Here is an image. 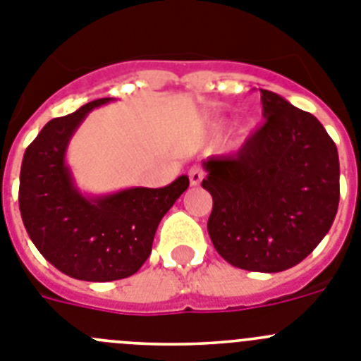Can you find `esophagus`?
Here are the masks:
<instances>
[{
  "label": "esophagus",
  "mask_w": 361,
  "mask_h": 361,
  "mask_svg": "<svg viewBox=\"0 0 361 361\" xmlns=\"http://www.w3.org/2000/svg\"><path fill=\"white\" fill-rule=\"evenodd\" d=\"M203 178H204L203 169L196 167V165H194V167H190V171H188V180H190V185H192V187H197V185L203 181Z\"/></svg>",
  "instance_id": "1"
}]
</instances>
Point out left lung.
I'll return each instance as SVG.
<instances>
[{
	"label": "left lung",
	"mask_w": 361,
	"mask_h": 361,
	"mask_svg": "<svg viewBox=\"0 0 361 361\" xmlns=\"http://www.w3.org/2000/svg\"><path fill=\"white\" fill-rule=\"evenodd\" d=\"M266 124L228 157L203 161L212 194L209 235L235 268L277 274L298 264L333 225L340 200L336 145L311 113L261 90Z\"/></svg>",
	"instance_id": "8db88e82"
}]
</instances>
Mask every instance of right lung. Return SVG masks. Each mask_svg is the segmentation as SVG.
I'll return each instance as SVG.
<instances>
[{
    "label": "right lung",
    "mask_w": 361,
    "mask_h": 361,
    "mask_svg": "<svg viewBox=\"0 0 361 361\" xmlns=\"http://www.w3.org/2000/svg\"><path fill=\"white\" fill-rule=\"evenodd\" d=\"M111 100H92L50 120L25 151L19 174V210L32 243L50 264L79 281L136 274L151 255L161 217L188 188L185 174L160 188L86 194L77 187L66 161L71 136L87 113Z\"/></svg>",
    "instance_id": "obj_1"
}]
</instances>
